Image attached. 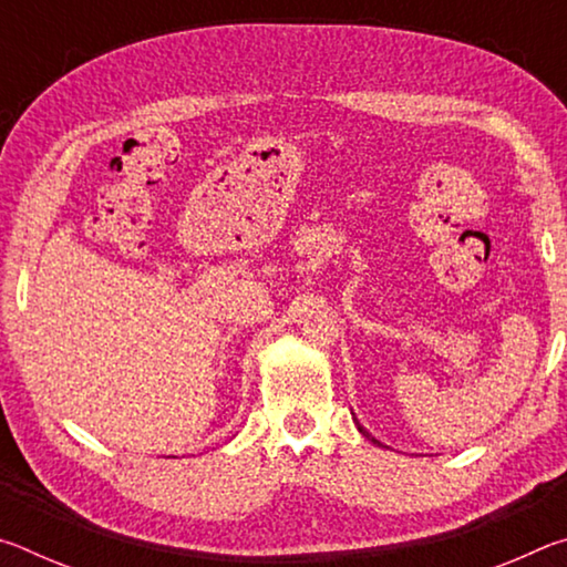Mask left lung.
I'll use <instances>...</instances> for the list:
<instances>
[{
  "instance_id": "1",
  "label": "left lung",
  "mask_w": 567,
  "mask_h": 567,
  "mask_svg": "<svg viewBox=\"0 0 567 567\" xmlns=\"http://www.w3.org/2000/svg\"><path fill=\"white\" fill-rule=\"evenodd\" d=\"M358 430H360V433H362V435H364V437H368V440H372V443H375V445H380V443H378V440H375V437H372V435H370V433H368V430H364V427H362V425H360V422H358Z\"/></svg>"
}]
</instances>
